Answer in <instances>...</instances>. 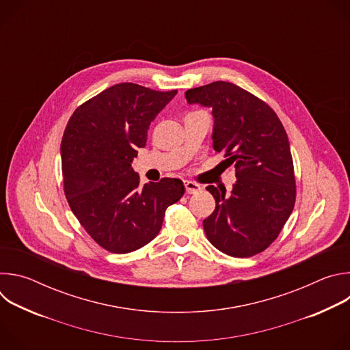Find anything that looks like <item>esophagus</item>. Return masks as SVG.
I'll return each mask as SVG.
<instances>
[{
	"mask_svg": "<svg viewBox=\"0 0 350 350\" xmlns=\"http://www.w3.org/2000/svg\"><path fill=\"white\" fill-rule=\"evenodd\" d=\"M184 185H185V192L187 193H196L201 191V185H198L196 183H192V181H184Z\"/></svg>",
	"mask_w": 350,
	"mask_h": 350,
	"instance_id": "obj_1",
	"label": "esophagus"
}]
</instances>
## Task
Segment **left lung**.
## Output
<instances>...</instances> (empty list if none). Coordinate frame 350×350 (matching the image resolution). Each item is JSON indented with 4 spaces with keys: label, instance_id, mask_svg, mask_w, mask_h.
<instances>
[{
    "label": "left lung",
    "instance_id": "obj_1",
    "mask_svg": "<svg viewBox=\"0 0 350 350\" xmlns=\"http://www.w3.org/2000/svg\"><path fill=\"white\" fill-rule=\"evenodd\" d=\"M188 104L212 109L213 148L234 165L237 181L206 187L216 208L204 220L211 243L226 255L249 258L278 237L293 211L296 185L288 135L275 112L258 96L227 81L191 88Z\"/></svg>",
    "mask_w": 350,
    "mask_h": 350
}]
</instances>
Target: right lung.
Masks as SVG:
<instances>
[{"mask_svg":"<svg viewBox=\"0 0 350 350\" xmlns=\"http://www.w3.org/2000/svg\"><path fill=\"white\" fill-rule=\"evenodd\" d=\"M176 94L115 84L80 105L65 129L61 157L69 206L88 235L112 254L151 242L166 209L184 195L181 180L139 185L131 167L149 124Z\"/></svg>","mask_w":350,"mask_h":350,"instance_id":"add662e5","label":"right lung"}]
</instances>
